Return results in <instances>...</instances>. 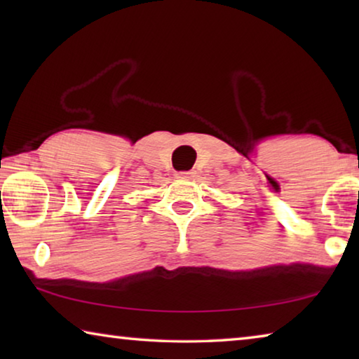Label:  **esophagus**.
<instances>
[{
	"label": "esophagus",
	"mask_w": 359,
	"mask_h": 359,
	"mask_svg": "<svg viewBox=\"0 0 359 359\" xmlns=\"http://www.w3.org/2000/svg\"><path fill=\"white\" fill-rule=\"evenodd\" d=\"M194 171H182V172H177V177L179 179H193L194 177Z\"/></svg>",
	"instance_id": "obj_1"
}]
</instances>
